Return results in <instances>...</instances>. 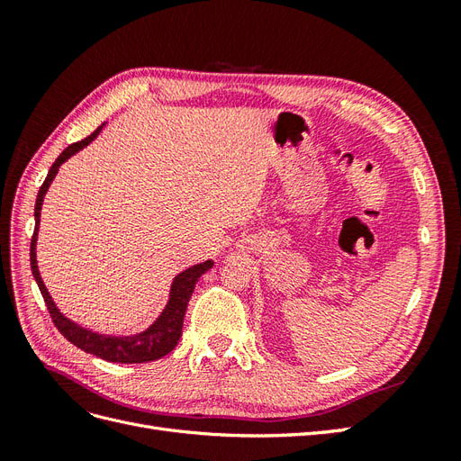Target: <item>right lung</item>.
<instances>
[{
    "instance_id": "right-lung-1",
    "label": "right lung",
    "mask_w": 461,
    "mask_h": 461,
    "mask_svg": "<svg viewBox=\"0 0 461 461\" xmlns=\"http://www.w3.org/2000/svg\"><path fill=\"white\" fill-rule=\"evenodd\" d=\"M105 127V122L102 127H97L88 138L80 142H75L68 148L63 149L61 156L55 159V163L50 167V173L44 180V185L40 186L38 198H36V205H34V219H36V227H34V234L31 240V267H32V275L36 278V285L44 296V302L50 310V315L53 319L55 327L59 329V332L63 337L75 344L80 350H85L88 354H94L97 357H102L105 361H113V364H146V361H156L163 356L169 354L173 348L176 346L180 334H183V319L186 313V305L188 300L194 292V286H196L198 278L213 267V259H205L202 263L192 265V267L185 269L183 273H178L173 283H171V290H169V300H167L165 308L161 312V315L153 321V323L136 334H129V337H113V334H102V332H94L90 329L80 327L75 321H71L68 317H65L55 302L51 300L50 292L41 281L40 271H38V261H36V240H38V229H40V213H41V203H44V196L50 188V185L53 183L55 175H58L59 167L68 159L73 158L75 153H78L82 148H86L92 140H95V136L102 132V129Z\"/></svg>"
}]
</instances>
